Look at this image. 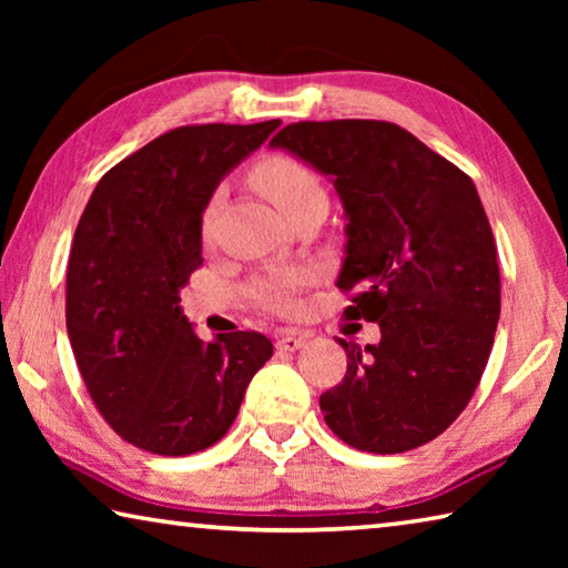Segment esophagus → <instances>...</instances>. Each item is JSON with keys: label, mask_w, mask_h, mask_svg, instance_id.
I'll return each instance as SVG.
<instances>
[{"label": "esophagus", "mask_w": 568, "mask_h": 568, "mask_svg": "<svg viewBox=\"0 0 568 568\" xmlns=\"http://www.w3.org/2000/svg\"><path fill=\"white\" fill-rule=\"evenodd\" d=\"M303 345H305V335H297V333H283L277 335L275 341V348L285 353H295L297 348H303Z\"/></svg>", "instance_id": "obj_1"}]
</instances>
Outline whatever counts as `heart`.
<instances>
[{"label": "heart", "mask_w": 568, "mask_h": 568, "mask_svg": "<svg viewBox=\"0 0 568 568\" xmlns=\"http://www.w3.org/2000/svg\"><path fill=\"white\" fill-rule=\"evenodd\" d=\"M253 185L281 210L285 217H293L301 210L325 203V190L321 178L303 165L301 160L287 155H271L263 162H257L250 172ZM217 197H210L203 213V235L210 237L213 233ZM307 283V273L301 267H285V271H271L257 275L247 287L250 301L267 313L293 315L301 311V297L297 291Z\"/></svg>", "instance_id": "b5f03b06"}]
</instances>
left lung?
<instances>
[{
    "instance_id": "1",
    "label": "left lung",
    "mask_w": 568,
    "mask_h": 568,
    "mask_svg": "<svg viewBox=\"0 0 568 568\" xmlns=\"http://www.w3.org/2000/svg\"><path fill=\"white\" fill-rule=\"evenodd\" d=\"M331 175L348 215L345 318L381 343L341 345L348 371L325 423L368 454L418 448L454 423L484 376L501 315L486 210L454 162L386 120L293 122L271 140Z\"/></svg>"
}]
</instances>
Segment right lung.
Listing matches in <instances>:
<instances>
[{"instance_id":"obj_1","label":"right lung","mask_w":568,"mask_h":568,"mask_svg":"<svg viewBox=\"0 0 568 568\" xmlns=\"http://www.w3.org/2000/svg\"><path fill=\"white\" fill-rule=\"evenodd\" d=\"M281 120L185 124L102 175L67 263V333L82 381L114 434L158 456L223 438L250 378L273 355L257 331L205 343L180 311L203 265L200 225L215 185Z\"/></svg>"}]
</instances>
